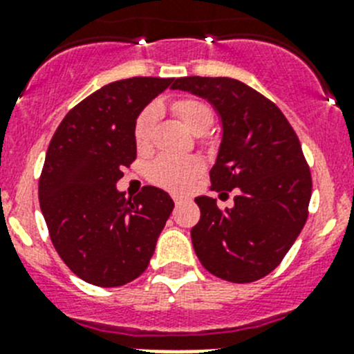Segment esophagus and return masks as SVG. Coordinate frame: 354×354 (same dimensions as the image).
I'll list each match as a JSON object with an SVG mask.
<instances>
[{
  "label": "esophagus",
  "mask_w": 354,
  "mask_h": 354,
  "mask_svg": "<svg viewBox=\"0 0 354 354\" xmlns=\"http://www.w3.org/2000/svg\"><path fill=\"white\" fill-rule=\"evenodd\" d=\"M173 199H174V204H176V206L178 204L183 203V197H180V196H173Z\"/></svg>",
  "instance_id": "34e87169"
}]
</instances>
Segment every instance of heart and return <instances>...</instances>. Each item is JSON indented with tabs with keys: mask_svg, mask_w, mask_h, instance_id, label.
<instances>
[{
	"mask_svg": "<svg viewBox=\"0 0 354 354\" xmlns=\"http://www.w3.org/2000/svg\"><path fill=\"white\" fill-rule=\"evenodd\" d=\"M173 113L180 118L185 129L192 134H204L213 124V110L207 102L196 97H181L173 102ZM160 117L158 104H148L134 124V143L138 151L145 153L153 145V132ZM203 171V162L197 157H169L162 155L148 166V180L171 192H185L192 187Z\"/></svg>",
	"mask_w": 354,
	"mask_h": 354,
	"instance_id": "obj_1",
	"label": "heart"
}]
</instances>
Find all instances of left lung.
<instances>
[{"instance_id": "obj_1", "label": "left lung", "mask_w": 354, "mask_h": 354, "mask_svg": "<svg viewBox=\"0 0 354 354\" xmlns=\"http://www.w3.org/2000/svg\"><path fill=\"white\" fill-rule=\"evenodd\" d=\"M173 88L216 110L222 143L211 190L236 192L223 211L213 197L196 199L201 220L190 236L197 259L225 281H257L279 266L307 220L313 181L299 138L272 101L239 80L185 77Z\"/></svg>"}]
</instances>
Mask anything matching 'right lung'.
<instances>
[{
  "mask_svg": "<svg viewBox=\"0 0 354 354\" xmlns=\"http://www.w3.org/2000/svg\"><path fill=\"white\" fill-rule=\"evenodd\" d=\"M173 82L134 77L104 85L68 111L48 145L39 207L62 262L91 285L111 288L141 276L173 211L157 187L129 199L117 190L136 158L138 115Z\"/></svg>",
  "mask_w": 354,
  "mask_h": 354,
  "instance_id": "right-lung-1",
  "label": "right lung"
}]
</instances>
